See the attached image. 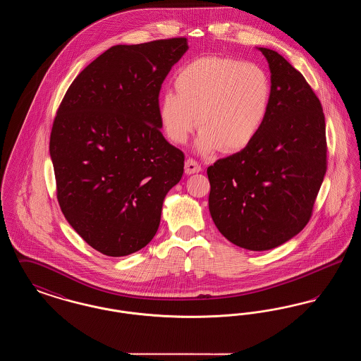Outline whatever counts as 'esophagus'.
<instances>
[{"label": "esophagus", "instance_id": "esophagus-1", "mask_svg": "<svg viewBox=\"0 0 361 361\" xmlns=\"http://www.w3.org/2000/svg\"><path fill=\"white\" fill-rule=\"evenodd\" d=\"M202 172V165L199 162H196L195 159L189 158L185 161V173L187 174H193V173Z\"/></svg>", "mask_w": 361, "mask_h": 361}]
</instances>
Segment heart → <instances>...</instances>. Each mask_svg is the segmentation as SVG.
Segmentation results:
<instances>
[{
    "label": "heart",
    "mask_w": 361,
    "mask_h": 361,
    "mask_svg": "<svg viewBox=\"0 0 361 361\" xmlns=\"http://www.w3.org/2000/svg\"><path fill=\"white\" fill-rule=\"evenodd\" d=\"M176 92L166 90L158 106L164 133L185 143L200 126L195 147L211 154L222 147L235 153L247 147L262 128L271 103V81L252 62L208 55L177 70Z\"/></svg>",
    "instance_id": "b5f03b06"
}]
</instances>
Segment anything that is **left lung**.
I'll return each mask as SVG.
<instances>
[{
  "label": "left lung",
  "instance_id": "obj_1",
  "mask_svg": "<svg viewBox=\"0 0 361 361\" xmlns=\"http://www.w3.org/2000/svg\"><path fill=\"white\" fill-rule=\"evenodd\" d=\"M271 70V103L255 140L207 169L208 208L224 238L269 250L309 224L326 173L322 105L305 77L271 49L258 47Z\"/></svg>",
  "mask_w": 361,
  "mask_h": 361
}]
</instances>
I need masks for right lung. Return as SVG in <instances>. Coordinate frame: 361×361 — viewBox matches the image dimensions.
Returning a JSON list of instances; mask_svg holds the SVG:
<instances>
[{
	"label": "right lung",
	"mask_w": 361,
	"mask_h": 361,
	"mask_svg": "<svg viewBox=\"0 0 361 361\" xmlns=\"http://www.w3.org/2000/svg\"><path fill=\"white\" fill-rule=\"evenodd\" d=\"M185 37L118 44L70 85L50 137L56 197L70 226L111 257L145 247L166 193L181 180L184 153L161 133L158 96Z\"/></svg>",
	"instance_id": "right-lung-1"
}]
</instances>
